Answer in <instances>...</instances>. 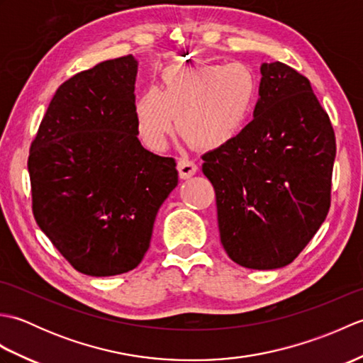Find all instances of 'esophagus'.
I'll return each instance as SVG.
<instances>
[{
  "label": "esophagus",
  "mask_w": 363,
  "mask_h": 363,
  "mask_svg": "<svg viewBox=\"0 0 363 363\" xmlns=\"http://www.w3.org/2000/svg\"><path fill=\"white\" fill-rule=\"evenodd\" d=\"M177 172H179L181 179H189L198 172V167L194 160L189 159H179L177 160Z\"/></svg>",
  "instance_id": "34e87169"
}]
</instances>
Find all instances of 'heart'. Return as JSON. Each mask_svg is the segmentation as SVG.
I'll return each mask as SVG.
<instances>
[{"label":"heart","mask_w":363,"mask_h":363,"mask_svg":"<svg viewBox=\"0 0 363 363\" xmlns=\"http://www.w3.org/2000/svg\"><path fill=\"white\" fill-rule=\"evenodd\" d=\"M259 82L242 62L169 67L160 89H145L135 99L138 134L152 151L165 150L177 129L201 150H220L237 140L256 109Z\"/></svg>","instance_id":"obj_1"}]
</instances>
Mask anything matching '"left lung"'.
Instances as JSON below:
<instances>
[{"label":"left lung","mask_w":363,"mask_h":363,"mask_svg":"<svg viewBox=\"0 0 363 363\" xmlns=\"http://www.w3.org/2000/svg\"><path fill=\"white\" fill-rule=\"evenodd\" d=\"M254 120L225 148L203 156L217 196L220 240L251 269L289 265L330 207L335 134L309 79L262 64Z\"/></svg>","instance_id":"obj_1"}]
</instances>
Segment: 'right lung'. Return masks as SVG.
<instances>
[{
	"mask_svg": "<svg viewBox=\"0 0 363 363\" xmlns=\"http://www.w3.org/2000/svg\"><path fill=\"white\" fill-rule=\"evenodd\" d=\"M137 60H106L65 81L30 143L33 213L79 273L140 264L154 220L177 186L173 157L145 150L135 123Z\"/></svg>",
	"mask_w": 363,
	"mask_h": 363,
	"instance_id": "1",
	"label": "right lung"
}]
</instances>
